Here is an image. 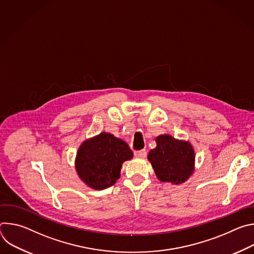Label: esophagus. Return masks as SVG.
<instances>
[{"label": "esophagus", "instance_id": "34e87169", "mask_svg": "<svg viewBox=\"0 0 254 254\" xmlns=\"http://www.w3.org/2000/svg\"><path fill=\"white\" fill-rule=\"evenodd\" d=\"M133 155L135 158H146L147 157V151L146 150H139V151H134Z\"/></svg>", "mask_w": 254, "mask_h": 254}]
</instances>
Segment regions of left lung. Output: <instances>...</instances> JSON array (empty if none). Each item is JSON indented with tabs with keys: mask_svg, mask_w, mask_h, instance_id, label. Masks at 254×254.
<instances>
[{
	"mask_svg": "<svg viewBox=\"0 0 254 254\" xmlns=\"http://www.w3.org/2000/svg\"><path fill=\"white\" fill-rule=\"evenodd\" d=\"M157 147L149 153L157 177L162 182L182 184L194 171L195 154L188 141L178 140L169 134L156 138Z\"/></svg>",
	"mask_w": 254,
	"mask_h": 254,
	"instance_id": "1",
	"label": "left lung"
}]
</instances>
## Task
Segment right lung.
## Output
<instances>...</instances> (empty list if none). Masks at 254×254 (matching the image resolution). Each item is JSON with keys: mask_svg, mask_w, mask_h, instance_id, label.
<instances>
[{"mask_svg": "<svg viewBox=\"0 0 254 254\" xmlns=\"http://www.w3.org/2000/svg\"><path fill=\"white\" fill-rule=\"evenodd\" d=\"M132 156L126 141L112 133L101 132L80 146L75 163L76 171L86 185L102 190L117 182L123 163Z\"/></svg>", "mask_w": 254, "mask_h": 254, "instance_id": "add662e5", "label": "right lung"}]
</instances>
